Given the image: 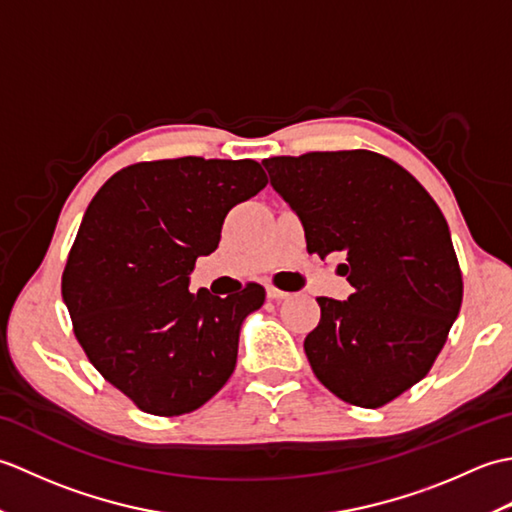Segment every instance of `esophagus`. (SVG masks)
<instances>
[{"instance_id":"esophagus-1","label":"esophagus","mask_w":512,"mask_h":512,"mask_svg":"<svg viewBox=\"0 0 512 512\" xmlns=\"http://www.w3.org/2000/svg\"><path fill=\"white\" fill-rule=\"evenodd\" d=\"M266 295H268V299H273V301H281V299H288V297H290L288 292L279 290V288H275V286H268V288H266Z\"/></svg>"}]
</instances>
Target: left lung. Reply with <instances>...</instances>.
<instances>
[{"label": "left lung", "instance_id": "obj_1", "mask_svg": "<svg viewBox=\"0 0 512 512\" xmlns=\"http://www.w3.org/2000/svg\"><path fill=\"white\" fill-rule=\"evenodd\" d=\"M310 253H341L347 301L319 297L303 350L334 396L376 409L427 376L462 306L449 224L427 189L376 151L266 158Z\"/></svg>", "mask_w": 512, "mask_h": 512}]
</instances>
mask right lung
<instances>
[{
  "instance_id": "add662e5",
  "label": "right lung",
  "mask_w": 512,
  "mask_h": 512,
  "mask_svg": "<svg viewBox=\"0 0 512 512\" xmlns=\"http://www.w3.org/2000/svg\"><path fill=\"white\" fill-rule=\"evenodd\" d=\"M268 184L255 160L136 162L94 195L61 277L76 341L101 376L154 416L202 407L231 378L237 341L266 290L189 292L235 204Z\"/></svg>"
}]
</instances>
